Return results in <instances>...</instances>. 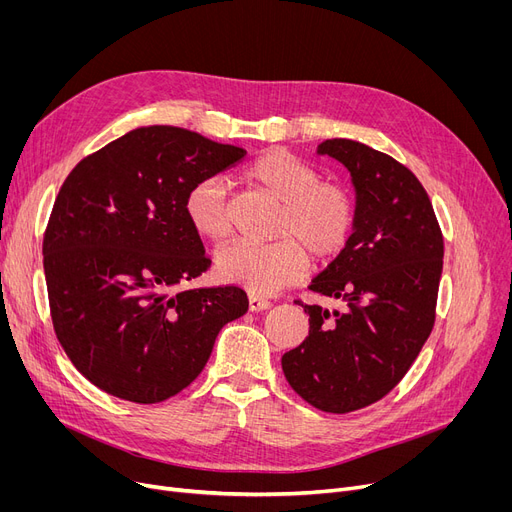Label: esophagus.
Instances as JSON below:
<instances>
[{
	"label": "esophagus",
	"instance_id": "esophagus-1",
	"mask_svg": "<svg viewBox=\"0 0 512 512\" xmlns=\"http://www.w3.org/2000/svg\"><path fill=\"white\" fill-rule=\"evenodd\" d=\"M267 307H270V301L259 297L255 292H249V311H263Z\"/></svg>",
	"mask_w": 512,
	"mask_h": 512
}]
</instances>
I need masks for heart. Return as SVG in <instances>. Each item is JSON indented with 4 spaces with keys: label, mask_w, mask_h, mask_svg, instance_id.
<instances>
[{
    "label": "heart",
    "mask_w": 512,
    "mask_h": 512,
    "mask_svg": "<svg viewBox=\"0 0 512 512\" xmlns=\"http://www.w3.org/2000/svg\"><path fill=\"white\" fill-rule=\"evenodd\" d=\"M247 182L280 201L272 226L274 242H236L215 257V272L255 294L276 292L299 280L309 253L324 263L336 257L355 226V201L338 182L319 180V170L284 149L257 155L242 172ZM184 215L191 228L211 242L232 234L228 188L220 178H201L186 191Z\"/></svg>",
    "instance_id": "heart-1"
}]
</instances>
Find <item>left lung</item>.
I'll list each match as a JSON object with an SVG mask.
<instances>
[{
  "label": "left lung",
  "mask_w": 512,
  "mask_h": 512,
  "mask_svg": "<svg viewBox=\"0 0 512 512\" xmlns=\"http://www.w3.org/2000/svg\"><path fill=\"white\" fill-rule=\"evenodd\" d=\"M357 188L355 232L309 290L340 311L301 305L309 336L284 353L290 388L326 413H353L405 378L434 330L444 238L417 176L394 157L348 139L317 147Z\"/></svg>",
  "instance_id": "8db88e82"
}]
</instances>
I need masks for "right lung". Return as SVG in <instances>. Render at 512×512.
<instances>
[{"instance_id": "1", "label": "right lung", "mask_w": 512, "mask_h": 512, "mask_svg": "<svg viewBox=\"0 0 512 512\" xmlns=\"http://www.w3.org/2000/svg\"><path fill=\"white\" fill-rule=\"evenodd\" d=\"M247 155L176 126L137 128L80 159L43 234L49 313L64 353L99 390L155 405L203 371L245 315L238 286H176L209 270L186 191Z\"/></svg>"}]
</instances>
